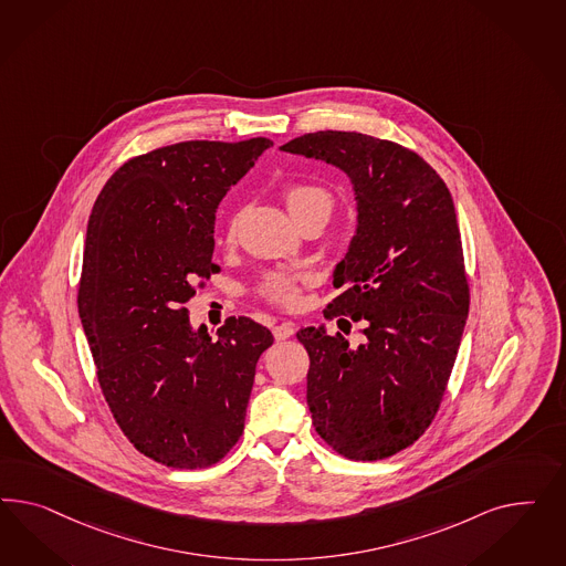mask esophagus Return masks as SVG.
I'll use <instances>...</instances> for the list:
<instances>
[{
  "mask_svg": "<svg viewBox=\"0 0 566 566\" xmlns=\"http://www.w3.org/2000/svg\"><path fill=\"white\" fill-rule=\"evenodd\" d=\"M272 332H274L275 340H286V338H291L292 334H294V326L286 322V324H280V326H275Z\"/></svg>",
  "mask_w": 566,
  "mask_h": 566,
  "instance_id": "34e87169",
  "label": "esophagus"
}]
</instances>
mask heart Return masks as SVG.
Instances as JSON below:
<instances>
[{"instance_id":"heart-1","label":"heart","mask_w":566,"mask_h":566,"mask_svg":"<svg viewBox=\"0 0 566 566\" xmlns=\"http://www.w3.org/2000/svg\"><path fill=\"white\" fill-rule=\"evenodd\" d=\"M284 203L289 207L292 218L298 220L307 209L317 206H332V199L327 190L319 189L315 185H291L284 190ZM237 232V218L228 226L226 240L232 242ZM308 284V275L294 274V272H270L263 275L259 282L258 294L270 305L282 308H296L301 305V292Z\"/></svg>"}]
</instances>
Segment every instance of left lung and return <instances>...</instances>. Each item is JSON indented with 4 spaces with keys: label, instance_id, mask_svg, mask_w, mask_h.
<instances>
[{
    "label": "left lung",
    "instance_id": "1",
    "mask_svg": "<svg viewBox=\"0 0 566 566\" xmlns=\"http://www.w3.org/2000/svg\"><path fill=\"white\" fill-rule=\"evenodd\" d=\"M324 159L353 180L357 234L334 272L324 315L340 332L303 327L315 431L350 461H381L431 426L463 338L469 280L452 195L421 155L395 140L319 130L280 147Z\"/></svg>",
    "mask_w": 566,
    "mask_h": 566
}]
</instances>
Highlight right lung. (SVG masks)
Listing matches in <instances>:
<instances>
[{
    "instance_id": "right-lung-1",
    "label": "right lung",
    "mask_w": 566,
    "mask_h": 566,
    "mask_svg": "<svg viewBox=\"0 0 566 566\" xmlns=\"http://www.w3.org/2000/svg\"><path fill=\"white\" fill-rule=\"evenodd\" d=\"M274 143L185 140L130 157L86 228L78 313L105 402L140 454L171 469L222 461L244 429L268 327L228 317L213 338L187 303L220 265L216 209Z\"/></svg>"
}]
</instances>
